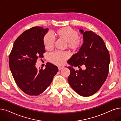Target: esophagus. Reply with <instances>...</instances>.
<instances>
[{
	"label": "esophagus",
	"instance_id": "34e87169",
	"mask_svg": "<svg viewBox=\"0 0 121 121\" xmlns=\"http://www.w3.org/2000/svg\"><path fill=\"white\" fill-rule=\"evenodd\" d=\"M63 68V67H58V70H59V71H60V70H61V69H62Z\"/></svg>",
	"mask_w": 121,
	"mask_h": 121
}]
</instances>
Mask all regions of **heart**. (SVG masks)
<instances>
[{"mask_svg": "<svg viewBox=\"0 0 121 121\" xmlns=\"http://www.w3.org/2000/svg\"><path fill=\"white\" fill-rule=\"evenodd\" d=\"M55 35L59 39L67 43L68 48L72 50L78 49L82 43V40L78 37L77 31L68 27H65L57 30ZM54 39L49 34H47L43 38L44 47L47 50H52L54 46ZM68 54L66 52H56L49 56L50 61L53 64L60 65L63 64L64 60L68 58Z\"/></svg>", "mask_w": 121, "mask_h": 121, "instance_id": "b5f03b06", "label": "heart"}]
</instances>
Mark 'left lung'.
<instances>
[{
    "label": "left lung",
    "instance_id": "obj_1",
    "mask_svg": "<svg viewBox=\"0 0 121 121\" xmlns=\"http://www.w3.org/2000/svg\"><path fill=\"white\" fill-rule=\"evenodd\" d=\"M83 42L78 53L68 63L71 73L68 82L78 94L89 97L96 93L106 80L109 70L110 55L105 43L99 36L91 31L79 30ZM69 61V62L68 61ZM85 65L86 69L75 70L73 66Z\"/></svg>",
    "mask_w": 121,
    "mask_h": 121
}]
</instances>
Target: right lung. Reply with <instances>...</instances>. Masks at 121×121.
Wrapping results in <instances>:
<instances>
[{
	"label": "right lung",
	"instance_id": "add662e5",
	"mask_svg": "<svg viewBox=\"0 0 121 121\" xmlns=\"http://www.w3.org/2000/svg\"><path fill=\"white\" fill-rule=\"evenodd\" d=\"M48 28L34 27L23 32L13 44L9 64L16 84L25 93L38 96L46 90L58 72L57 66L47 63L45 69H38L36 61L46 52L43 38Z\"/></svg>",
	"mask_w": 121,
	"mask_h": 121
}]
</instances>
